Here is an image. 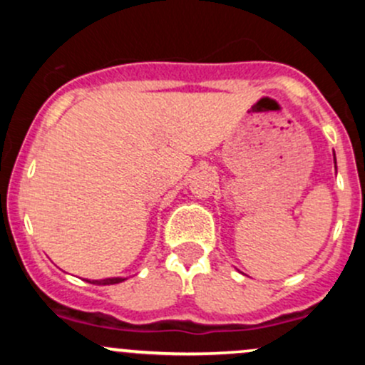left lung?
<instances>
[{"instance_id":"left-lung-1","label":"left lung","mask_w":365,"mask_h":365,"mask_svg":"<svg viewBox=\"0 0 365 365\" xmlns=\"http://www.w3.org/2000/svg\"><path fill=\"white\" fill-rule=\"evenodd\" d=\"M334 159H336V157H334Z\"/></svg>"}]
</instances>
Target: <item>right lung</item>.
I'll return each mask as SVG.
<instances>
[{
	"mask_svg": "<svg viewBox=\"0 0 365 365\" xmlns=\"http://www.w3.org/2000/svg\"><path fill=\"white\" fill-rule=\"evenodd\" d=\"M125 281V279L121 277H111V279H102V281H93V284H118V282Z\"/></svg>",
	"mask_w": 365,
	"mask_h": 365,
	"instance_id": "right-lung-1",
	"label": "right lung"
}]
</instances>
